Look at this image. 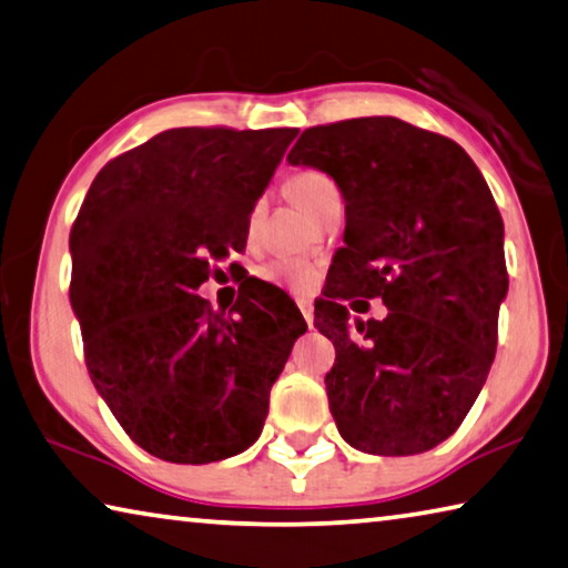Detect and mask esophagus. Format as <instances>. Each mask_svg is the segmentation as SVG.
I'll list each match as a JSON object with an SVG mask.
<instances>
[{"label":"esophagus","instance_id":"34e87169","mask_svg":"<svg viewBox=\"0 0 568 568\" xmlns=\"http://www.w3.org/2000/svg\"><path fill=\"white\" fill-rule=\"evenodd\" d=\"M298 308H301V313H303L305 323H308V326L313 328V303H311L308 298H298Z\"/></svg>","mask_w":568,"mask_h":568}]
</instances>
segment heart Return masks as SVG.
I'll return each mask as SVG.
<instances>
[{"mask_svg":"<svg viewBox=\"0 0 568 568\" xmlns=\"http://www.w3.org/2000/svg\"><path fill=\"white\" fill-rule=\"evenodd\" d=\"M287 192L293 194V200L298 202L301 210H305L313 217V214H316L321 206L331 200V196L338 194V189L326 174L305 169V171H298V174H293L291 182H287ZM260 275H263V281L273 283L277 287H285V291L291 293H305L311 291L313 283H316V267L305 263V260H295V257L273 260V263H267L263 267V273Z\"/></svg>","mask_w":568,"mask_h":568,"instance_id":"heart-1","label":"heart"}]
</instances>
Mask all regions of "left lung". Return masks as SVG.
I'll use <instances>...</instances> for the list:
<instances>
[{
  "label": "left lung",
  "instance_id": "obj_1",
  "mask_svg": "<svg viewBox=\"0 0 568 568\" xmlns=\"http://www.w3.org/2000/svg\"><path fill=\"white\" fill-rule=\"evenodd\" d=\"M287 161L326 171L346 202L316 305L341 437L368 455L427 453L463 425L495 358L508 273L490 189L463 146L392 115L303 131ZM356 294L382 297L387 318L351 324L339 301Z\"/></svg>",
  "mask_w": 568,
  "mask_h": 568
}]
</instances>
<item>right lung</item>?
Instances as JSON below:
<instances>
[{
  "instance_id": "right-lung-1",
  "label": "right lung",
  "mask_w": 568,
  "mask_h": 568,
  "mask_svg": "<svg viewBox=\"0 0 568 568\" xmlns=\"http://www.w3.org/2000/svg\"><path fill=\"white\" fill-rule=\"evenodd\" d=\"M295 136L169 129L108 161L80 206L70 305L88 374L125 435L159 460L245 453L308 328L270 283L252 285L230 313L194 295L212 263L245 247L250 212Z\"/></svg>"
}]
</instances>
